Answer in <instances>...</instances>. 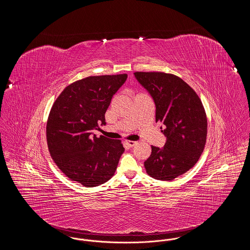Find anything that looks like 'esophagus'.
<instances>
[{"label": "esophagus", "mask_w": 250, "mask_h": 250, "mask_svg": "<svg viewBox=\"0 0 250 250\" xmlns=\"http://www.w3.org/2000/svg\"><path fill=\"white\" fill-rule=\"evenodd\" d=\"M125 143L129 146V147H133L136 145L137 142H134V141H125Z\"/></svg>", "instance_id": "34e87169"}]
</instances>
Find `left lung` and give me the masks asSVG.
I'll list each match as a JSON object with an SVG mask.
<instances>
[{"mask_svg":"<svg viewBox=\"0 0 250 250\" xmlns=\"http://www.w3.org/2000/svg\"><path fill=\"white\" fill-rule=\"evenodd\" d=\"M136 80L154 99L155 122L165 125L163 148L152 146L144 162L147 173L172 181L194 166L206 143L207 118L196 92L181 78L163 72H135ZM162 128V126H161Z\"/></svg>","mask_w":250,"mask_h":250,"instance_id":"obj_1","label":"left lung"}]
</instances>
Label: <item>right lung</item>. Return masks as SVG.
<instances>
[{
  "mask_svg": "<svg viewBox=\"0 0 250 250\" xmlns=\"http://www.w3.org/2000/svg\"><path fill=\"white\" fill-rule=\"evenodd\" d=\"M126 74L88 77L64 88L50 109L47 123L48 151L72 181L93 188L106 183L117 168L125 148L119 140L97 138L113 95Z\"/></svg>",
  "mask_w": 250,
  "mask_h": 250,
  "instance_id": "obj_1",
  "label": "right lung"
}]
</instances>
